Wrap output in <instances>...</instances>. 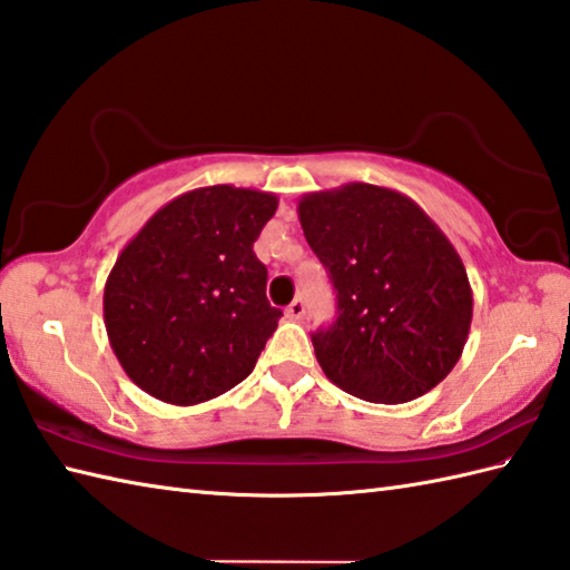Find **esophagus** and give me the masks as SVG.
<instances>
[{
	"instance_id": "esophagus-1",
	"label": "esophagus",
	"mask_w": 570,
	"mask_h": 570,
	"mask_svg": "<svg viewBox=\"0 0 570 570\" xmlns=\"http://www.w3.org/2000/svg\"><path fill=\"white\" fill-rule=\"evenodd\" d=\"M304 316H306V304H304V301H301V298H296L294 304L286 308V318H288V321H301Z\"/></svg>"
}]
</instances>
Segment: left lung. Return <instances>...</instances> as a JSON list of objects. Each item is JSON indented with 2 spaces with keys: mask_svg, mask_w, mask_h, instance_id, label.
<instances>
[{
  "mask_svg": "<svg viewBox=\"0 0 570 570\" xmlns=\"http://www.w3.org/2000/svg\"><path fill=\"white\" fill-rule=\"evenodd\" d=\"M306 242L337 298L311 335L325 377L374 404H404L448 377L472 321L465 264L409 196L345 184L298 200Z\"/></svg>",
  "mask_w": 570,
  "mask_h": 570,
  "instance_id": "1",
  "label": "left lung"
}]
</instances>
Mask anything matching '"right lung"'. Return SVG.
I'll return each mask as SVG.
<instances>
[{
	"mask_svg": "<svg viewBox=\"0 0 570 570\" xmlns=\"http://www.w3.org/2000/svg\"><path fill=\"white\" fill-rule=\"evenodd\" d=\"M276 205L274 193L227 184L188 190L119 252L105 284V328L139 390L193 406L257 365L282 311L266 301V266L252 245Z\"/></svg>",
	"mask_w": 570,
	"mask_h": 570,
	"instance_id": "add662e5",
	"label": "right lung"
}]
</instances>
